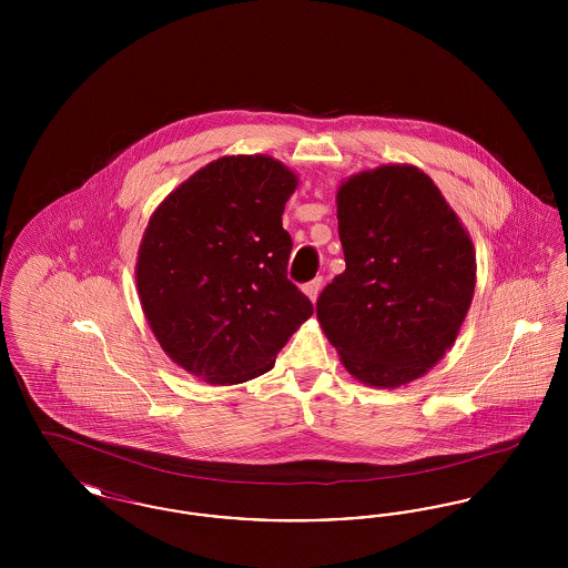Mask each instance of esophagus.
Masks as SVG:
<instances>
[{
  "label": "esophagus",
  "mask_w": 568,
  "mask_h": 568,
  "mask_svg": "<svg viewBox=\"0 0 568 568\" xmlns=\"http://www.w3.org/2000/svg\"><path fill=\"white\" fill-rule=\"evenodd\" d=\"M322 285H324V278H322V276H317V278H313L311 283H306V285H304V294L315 302L317 296H320V292H322Z\"/></svg>",
  "instance_id": "1"
}]
</instances>
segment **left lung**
Masks as SVG:
<instances>
[{
	"instance_id": "1",
	"label": "left lung",
	"mask_w": 568,
	"mask_h": 568,
	"mask_svg": "<svg viewBox=\"0 0 568 568\" xmlns=\"http://www.w3.org/2000/svg\"><path fill=\"white\" fill-rule=\"evenodd\" d=\"M347 268L317 300V320L353 377L400 387L456 343L477 281L475 248L433 179L392 163L336 193Z\"/></svg>"
}]
</instances>
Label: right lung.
<instances>
[{
	"label": "right lung",
	"mask_w": 568,
	"mask_h": 568,
	"mask_svg": "<svg viewBox=\"0 0 568 568\" xmlns=\"http://www.w3.org/2000/svg\"><path fill=\"white\" fill-rule=\"evenodd\" d=\"M297 176L268 155L204 165L149 219L135 260L144 317L168 357L215 385L274 366L313 315L287 278L285 202Z\"/></svg>",
	"instance_id": "obj_1"
}]
</instances>
